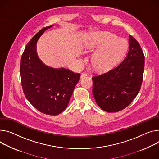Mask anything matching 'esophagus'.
Wrapping results in <instances>:
<instances>
[{
    "label": "esophagus",
    "instance_id": "esophagus-1",
    "mask_svg": "<svg viewBox=\"0 0 159 159\" xmlns=\"http://www.w3.org/2000/svg\"><path fill=\"white\" fill-rule=\"evenodd\" d=\"M88 76V74H85V73H82L81 75H80V77L81 78H84L85 77H87Z\"/></svg>",
    "mask_w": 159,
    "mask_h": 159
}]
</instances>
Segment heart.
<instances>
[{
	"instance_id": "heart-1",
	"label": "heart",
	"mask_w": 159,
	"mask_h": 159,
	"mask_svg": "<svg viewBox=\"0 0 159 159\" xmlns=\"http://www.w3.org/2000/svg\"><path fill=\"white\" fill-rule=\"evenodd\" d=\"M84 48L88 52L95 51L91 64L98 71H107L116 65L125 54V40L108 32H96L90 34Z\"/></svg>"
}]
</instances>
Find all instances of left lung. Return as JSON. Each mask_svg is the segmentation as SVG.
I'll list each match as a JSON object with an SVG mask.
<instances>
[{
	"instance_id": "left-lung-1",
	"label": "left lung",
	"mask_w": 159,
	"mask_h": 159,
	"mask_svg": "<svg viewBox=\"0 0 159 159\" xmlns=\"http://www.w3.org/2000/svg\"><path fill=\"white\" fill-rule=\"evenodd\" d=\"M145 56L138 41L129 37V49L122 61L99 76L93 77V93L98 105L105 111H119L138 94L143 81Z\"/></svg>"
}]
</instances>
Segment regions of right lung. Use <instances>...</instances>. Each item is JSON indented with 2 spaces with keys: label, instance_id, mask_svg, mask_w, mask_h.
<instances>
[{
  "label": "right lung",
  "instance_id": "add662e5",
  "mask_svg": "<svg viewBox=\"0 0 159 159\" xmlns=\"http://www.w3.org/2000/svg\"><path fill=\"white\" fill-rule=\"evenodd\" d=\"M52 26L43 28L28 43L21 57L20 74L28 102L43 113L57 115L67 107L80 75L64 68L47 66L38 57L37 42Z\"/></svg>",
  "mask_w": 159,
  "mask_h": 159
}]
</instances>
